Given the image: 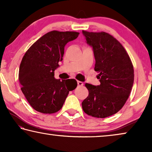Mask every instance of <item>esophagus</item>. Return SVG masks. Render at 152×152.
Wrapping results in <instances>:
<instances>
[{"label": "esophagus", "mask_w": 152, "mask_h": 152, "mask_svg": "<svg viewBox=\"0 0 152 152\" xmlns=\"http://www.w3.org/2000/svg\"><path fill=\"white\" fill-rule=\"evenodd\" d=\"M77 85H78V86H82L83 85V83L82 82V81H77Z\"/></svg>", "instance_id": "esophagus-1"}]
</instances>
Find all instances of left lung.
Returning a JSON list of instances; mask_svg holds the SVG:
<instances>
[{"instance_id": "obj_1", "label": "left lung", "mask_w": 152, "mask_h": 152, "mask_svg": "<svg viewBox=\"0 0 152 152\" xmlns=\"http://www.w3.org/2000/svg\"><path fill=\"white\" fill-rule=\"evenodd\" d=\"M86 43L92 48L100 85L86 83L88 96L83 101V110L90 116L105 118L122 108L134 83V68L119 42L105 32L82 31Z\"/></svg>"}]
</instances>
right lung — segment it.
Here are the masks:
<instances>
[{"label": "right lung", "mask_w": 152, "mask_h": 152, "mask_svg": "<svg viewBox=\"0 0 152 152\" xmlns=\"http://www.w3.org/2000/svg\"><path fill=\"white\" fill-rule=\"evenodd\" d=\"M78 32L52 31L38 39L25 53L19 69L21 91L33 108L44 114L60 110L76 80H57L55 70L63 60L64 47Z\"/></svg>", "instance_id": "obj_1"}]
</instances>
